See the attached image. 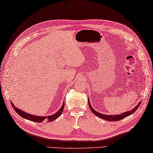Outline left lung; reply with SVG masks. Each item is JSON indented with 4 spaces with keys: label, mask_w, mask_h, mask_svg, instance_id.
Returning <instances> with one entry per match:
<instances>
[{
    "label": "left lung",
    "mask_w": 153,
    "mask_h": 153,
    "mask_svg": "<svg viewBox=\"0 0 153 153\" xmlns=\"http://www.w3.org/2000/svg\"><path fill=\"white\" fill-rule=\"evenodd\" d=\"M88 104H89V108L91 109V111H92V112L96 115V116H97L99 118H101L102 119H104V120H108V121H119L120 120L128 116H129V115H131V114H133L134 112H135L136 111H137V109L138 108V107L140 106V104H141V102H140L139 104L134 107V108L133 109H131L129 111H127V112H125L123 113H122L120 114H117V115H106V114H102V113H100L97 112V111H96L95 110H94L93 107H91V105L90 104V102H89V100L88 99Z\"/></svg>",
    "instance_id": "left-lung-1"
}]
</instances>
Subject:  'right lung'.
Returning <instances> with one entry per match:
<instances>
[{
	"label": "right lung",
	"instance_id": "right-lung-1",
	"mask_svg": "<svg viewBox=\"0 0 153 153\" xmlns=\"http://www.w3.org/2000/svg\"><path fill=\"white\" fill-rule=\"evenodd\" d=\"M11 104L12 107H13L14 110L16 113H17V114H19V115H20V117H22V118L25 119L29 120H31L32 122H35L38 123H41L43 121L52 122L53 120H55L57 119L60 116V114H62V111L64 110V104L60 107V109L55 114L50 115V116H48V117H39V116H35V115L30 114L24 112V111L20 110L18 108H16V107L15 106V105L12 103V102H11Z\"/></svg>",
	"mask_w": 153,
	"mask_h": 153
}]
</instances>
